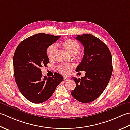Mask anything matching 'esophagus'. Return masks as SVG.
<instances>
[{
	"mask_svg": "<svg viewBox=\"0 0 130 130\" xmlns=\"http://www.w3.org/2000/svg\"><path fill=\"white\" fill-rule=\"evenodd\" d=\"M63 78H64V81H68L69 80H70V78L67 77H63Z\"/></svg>",
	"mask_w": 130,
	"mask_h": 130,
	"instance_id": "obj_1",
	"label": "esophagus"
}]
</instances>
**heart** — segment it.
Listing matches in <instances>:
<instances>
[{"label":"heart","mask_w":130,"mask_h":130,"mask_svg":"<svg viewBox=\"0 0 130 130\" xmlns=\"http://www.w3.org/2000/svg\"><path fill=\"white\" fill-rule=\"evenodd\" d=\"M62 46L66 51L71 54H76L80 51V46L77 42L72 39H66L63 41L61 44ZM57 47L55 44H52L48 46L46 49V54L47 57L50 60L54 59L57 53ZM73 65L70 64H60L58 67V70L60 72L64 74V75H68L70 74Z\"/></svg>","instance_id":"heart-1"}]
</instances>
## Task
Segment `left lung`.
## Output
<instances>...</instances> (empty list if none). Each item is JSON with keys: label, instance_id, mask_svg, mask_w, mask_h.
<instances>
[{"label": "left lung", "instance_id": "8db88e82", "mask_svg": "<svg viewBox=\"0 0 130 130\" xmlns=\"http://www.w3.org/2000/svg\"><path fill=\"white\" fill-rule=\"evenodd\" d=\"M76 39L84 46V55L76 71H85L81 78L72 77L76 83L71 92L77 100L89 103L99 98L109 83L113 71L112 58L108 46L91 34L78 35Z\"/></svg>", "mask_w": 130, "mask_h": 130}]
</instances>
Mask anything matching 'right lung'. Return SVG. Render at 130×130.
Listing matches in <instances>:
<instances>
[{"label":"right lung","instance_id":"right-lung-1","mask_svg":"<svg viewBox=\"0 0 130 130\" xmlns=\"http://www.w3.org/2000/svg\"><path fill=\"white\" fill-rule=\"evenodd\" d=\"M60 37L37 34L21 41L15 49L13 59L15 80L21 94L32 103L49 99L63 81V76L56 72L50 77H43L40 69L49 63L47 48Z\"/></svg>","mask_w":130,"mask_h":130}]
</instances>
